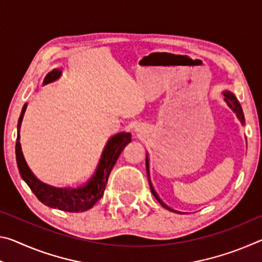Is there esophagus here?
<instances>
[{"mask_svg":"<svg viewBox=\"0 0 262 262\" xmlns=\"http://www.w3.org/2000/svg\"><path fill=\"white\" fill-rule=\"evenodd\" d=\"M134 132L136 133V134H142V133H143V127L140 126V125H137V126H135Z\"/></svg>","mask_w":262,"mask_h":262,"instance_id":"1","label":"esophagus"}]
</instances>
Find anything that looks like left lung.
<instances>
[{
    "instance_id": "8db88e82",
    "label": "left lung",
    "mask_w": 262,
    "mask_h": 262,
    "mask_svg": "<svg viewBox=\"0 0 262 262\" xmlns=\"http://www.w3.org/2000/svg\"><path fill=\"white\" fill-rule=\"evenodd\" d=\"M223 96H224V100H225V103H227L229 107L231 108L234 113H236L237 118L239 119V121L242 122V125H245V118H244L243 108H242L241 104H239V101L237 100L236 96H234V95L232 94V92H230L229 90H224V91H223ZM145 166H147V173H148V179H149L150 190H151V193L154 194V196L156 198V200H157L159 203H161L162 207L165 208V209H168V210H171V211H174V212H177V210L172 209V208H170V207H168L167 205H165V203H164V202L161 200V198L158 196L157 192H156V190H155V188H154L152 183H151V178H150V166H149V156H148V154H147V156H145Z\"/></svg>"
}]
</instances>
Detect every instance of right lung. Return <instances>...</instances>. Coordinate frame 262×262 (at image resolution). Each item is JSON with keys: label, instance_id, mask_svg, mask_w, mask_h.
<instances>
[{"label": "right lung", "instance_id": "1", "mask_svg": "<svg viewBox=\"0 0 262 262\" xmlns=\"http://www.w3.org/2000/svg\"><path fill=\"white\" fill-rule=\"evenodd\" d=\"M61 69H53L43 78L42 84L46 85L48 83L55 82L56 79L61 77ZM26 106H28V104H24L23 108H21L18 125H17L16 161L21 179L28 184L31 190L38 198V200L47 207L69 212H81L89 210L103 196L111 171H112L114 164L118 161L123 148L132 141V134L130 133L121 132L110 137L107 143L105 144L103 149V152L100 155L95 173L85 183L75 186V187H55V186L42 183L41 180H39L34 176L25 161L23 151H21L19 130Z\"/></svg>", "mask_w": 262, "mask_h": 262}]
</instances>
